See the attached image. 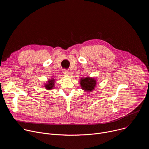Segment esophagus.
Returning a JSON list of instances; mask_svg holds the SVG:
<instances>
[{"mask_svg":"<svg viewBox=\"0 0 149 149\" xmlns=\"http://www.w3.org/2000/svg\"><path fill=\"white\" fill-rule=\"evenodd\" d=\"M63 73L65 75H70V72L67 70H63Z\"/></svg>","mask_w":149,"mask_h":149,"instance_id":"34e87169","label":"esophagus"}]
</instances>
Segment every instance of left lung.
<instances>
[{
  "instance_id": "left-lung-1",
  "label": "left lung",
  "mask_w": 149,
  "mask_h": 149,
  "mask_svg": "<svg viewBox=\"0 0 149 149\" xmlns=\"http://www.w3.org/2000/svg\"><path fill=\"white\" fill-rule=\"evenodd\" d=\"M97 81L94 78L87 77L80 79V86L81 88L87 93L94 90L95 86Z\"/></svg>"
}]
</instances>
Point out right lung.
<instances>
[{"mask_svg": "<svg viewBox=\"0 0 149 149\" xmlns=\"http://www.w3.org/2000/svg\"><path fill=\"white\" fill-rule=\"evenodd\" d=\"M54 83H55V79L52 78L51 79H49L47 81V83L44 85V86L47 90H52L54 88Z\"/></svg>", "mask_w": 149, "mask_h": 149, "instance_id": "obj_1", "label": "right lung"}]
</instances>
